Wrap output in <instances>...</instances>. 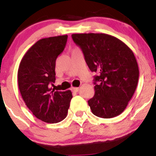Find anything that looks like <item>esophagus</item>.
<instances>
[{"label":"esophagus","instance_id":"obj_1","mask_svg":"<svg viewBox=\"0 0 156 156\" xmlns=\"http://www.w3.org/2000/svg\"><path fill=\"white\" fill-rule=\"evenodd\" d=\"M71 90L74 91H75V92H77V91H78V90H79V88H77V87H75V88H71Z\"/></svg>","mask_w":156,"mask_h":156}]
</instances>
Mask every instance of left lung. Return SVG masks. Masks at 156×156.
<instances>
[{
  "mask_svg": "<svg viewBox=\"0 0 156 156\" xmlns=\"http://www.w3.org/2000/svg\"><path fill=\"white\" fill-rule=\"evenodd\" d=\"M94 76V95L88 101L94 115L111 119L123 112L139 81V66L132 51L106 34H73Z\"/></svg>",
  "mask_w": 156,
  "mask_h": 156,
  "instance_id": "1",
  "label": "left lung"
}]
</instances>
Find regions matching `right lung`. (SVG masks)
<instances>
[{
	"instance_id": "1",
	"label": "right lung",
	"mask_w": 156,
	"mask_h": 156,
	"mask_svg": "<svg viewBox=\"0 0 156 156\" xmlns=\"http://www.w3.org/2000/svg\"><path fill=\"white\" fill-rule=\"evenodd\" d=\"M68 35L42 38L28 49L17 71L18 88L33 115L47 123L66 118L72 93L50 88L55 81V62L64 51Z\"/></svg>"
}]
</instances>
